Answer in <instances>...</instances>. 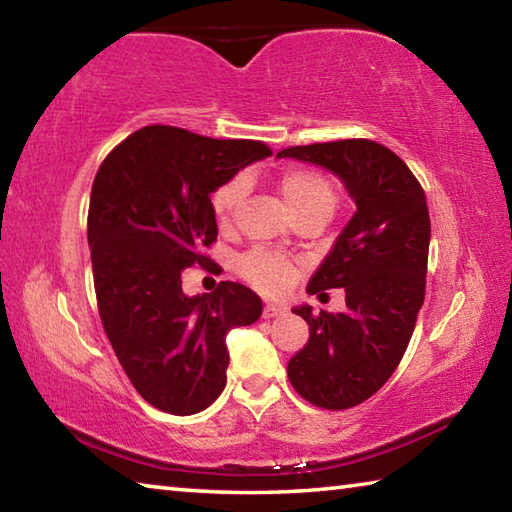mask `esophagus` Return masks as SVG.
<instances>
[{
  "label": "esophagus",
  "mask_w": 512,
  "mask_h": 512,
  "mask_svg": "<svg viewBox=\"0 0 512 512\" xmlns=\"http://www.w3.org/2000/svg\"><path fill=\"white\" fill-rule=\"evenodd\" d=\"M280 314H284V307H280V305H266L264 311H262L264 318H275V316H280Z\"/></svg>",
  "instance_id": "1"
}]
</instances>
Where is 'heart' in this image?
<instances>
[{
    "label": "heart",
    "instance_id": "heart-1",
    "mask_svg": "<svg viewBox=\"0 0 512 512\" xmlns=\"http://www.w3.org/2000/svg\"><path fill=\"white\" fill-rule=\"evenodd\" d=\"M277 183H280L284 201H287L291 212L296 216L309 210H318V207L334 212L336 192L323 173L293 167L284 171ZM248 187L250 180L246 173H237V176H232L221 187L214 189L212 212L219 225H230L232 216L239 210V205L244 203ZM235 268L250 287L266 293V296L282 293L291 284L293 273H296L287 259L266 253V250H250V253L241 255Z\"/></svg>",
    "mask_w": 512,
    "mask_h": 512
}]
</instances>
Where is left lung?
<instances>
[{"mask_svg":"<svg viewBox=\"0 0 512 512\" xmlns=\"http://www.w3.org/2000/svg\"><path fill=\"white\" fill-rule=\"evenodd\" d=\"M277 155L332 171L357 205L307 287L345 289L348 309L293 307L307 320L309 341L287 370L307 402L350 409L386 384L411 341L427 284V196L404 160L372 140L291 146Z\"/></svg>","mask_w":512,"mask_h":512,"instance_id":"1","label":"left lung"}]
</instances>
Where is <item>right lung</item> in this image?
<instances>
[{
    "instance_id": "1",
    "label": "right lung",
    "mask_w": 512,
    "mask_h": 512,
    "mask_svg": "<svg viewBox=\"0 0 512 512\" xmlns=\"http://www.w3.org/2000/svg\"><path fill=\"white\" fill-rule=\"evenodd\" d=\"M255 140H212L144 126L115 146L92 183L88 244L108 341L146 402L173 415L210 406L225 388L230 329L253 325L262 300L239 282L185 296L183 271L212 262V194L255 160Z\"/></svg>"
}]
</instances>
